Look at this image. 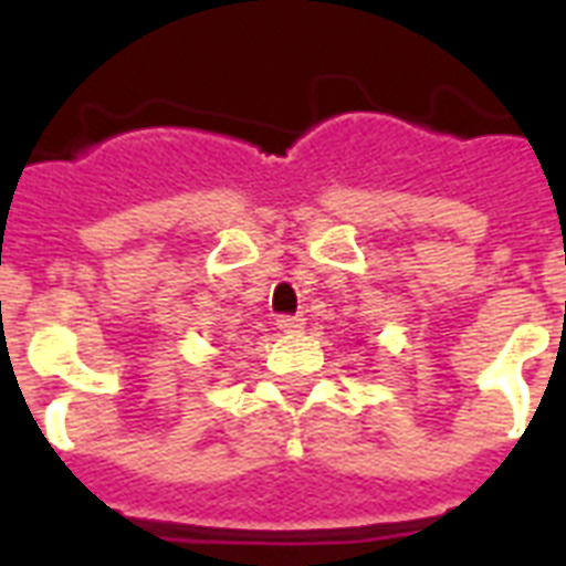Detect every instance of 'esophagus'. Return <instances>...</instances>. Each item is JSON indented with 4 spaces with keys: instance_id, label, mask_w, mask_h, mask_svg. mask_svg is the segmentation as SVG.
I'll return each instance as SVG.
<instances>
[{
    "instance_id": "esophagus-1",
    "label": "esophagus",
    "mask_w": 566,
    "mask_h": 566,
    "mask_svg": "<svg viewBox=\"0 0 566 566\" xmlns=\"http://www.w3.org/2000/svg\"><path fill=\"white\" fill-rule=\"evenodd\" d=\"M275 326L291 335V332H302V328H305V317H300V314H296V317H293V314H284V317L275 319Z\"/></svg>"
}]
</instances>
